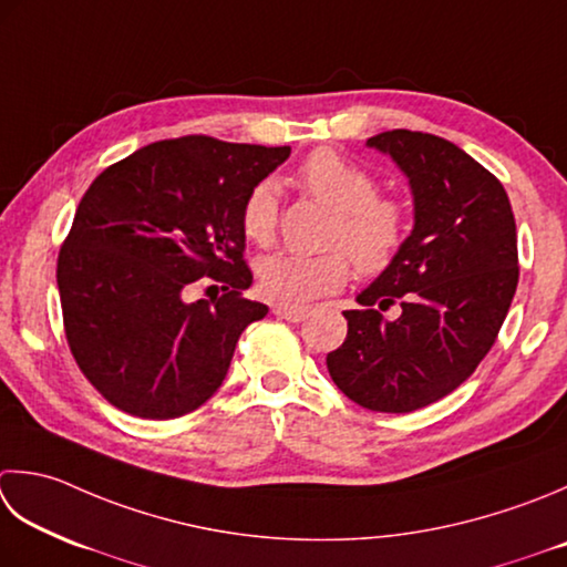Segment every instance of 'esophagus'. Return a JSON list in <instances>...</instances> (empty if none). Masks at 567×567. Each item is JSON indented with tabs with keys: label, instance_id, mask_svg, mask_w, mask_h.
Wrapping results in <instances>:
<instances>
[{
	"label": "esophagus",
	"instance_id": "34e87169",
	"mask_svg": "<svg viewBox=\"0 0 567 567\" xmlns=\"http://www.w3.org/2000/svg\"><path fill=\"white\" fill-rule=\"evenodd\" d=\"M272 312L280 319H287V321H302L309 309L297 307V305H280V302H277V305H272Z\"/></svg>",
	"mask_w": 567,
	"mask_h": 567
}]
</instances>
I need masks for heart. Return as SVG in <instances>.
<instances>
[{
    "instance_id": "b5f03b06",
    "label": "heart",
    "mask_w": 567,
    "mask_h": 567,
    "mask_svg": "<svg viewBox=\"0 0 567 567\" xmlns=\"http://www.w3.org/2000/svg\"><path fill=\"white\" fill-rule=\"evenodd\" d=\"M299 182L309 194L337 210L329 228L331 248L319 255L275 252L258 262L260 290L280 305L341 290L353 272H381L403 250L408 208L393 196L379 194V182L359 164L334 150H317L299 166ZM240 228L258 246H270L277 230V184L262 179L243 198Z\"/></svg>"
}]
</instances>
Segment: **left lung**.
Listing matches in <instances>:
<instances>
[{"label":"left lung","mask_w":567,"mask_h":567,"mask_svg":"<svg viewBox=\"0 0 567 567\" xmlns=\"http://www.w3.org/2000/svg\"><path fill=\"white\" fill-rule=\"evenodd\" d=\"M388 154L413 192L403 250L343 312L347 339L327 357L339 391L375 413H413L474 373L494 347L518 285L516 220L502 182L442 137L391 130ZM398 301L402 315L382 317Z\"/></svg>","instance_id":"1"}]
</instances>
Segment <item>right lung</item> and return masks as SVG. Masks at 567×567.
Wrapping results in <instances>:
<instances>
[{"label": "right lung", "mask_w": 567, "mask_h": 567, "mask_svg": "<svg viewBox=\"0 0 567 567\" xmlns=\"http://www.w3.org/2000/svg\"><path fill=\"white\" fill-rule=\"evenodd\" d=\"M290 147L206 135L152 142L95 176L59 252L65 339L107 403L169 420L224 383L243 329L268 307L243 297L240 206ZM202 276L221 285L185 302Z\"/></svg>", "instance_id": "right-lung-1"}]
</instances>
